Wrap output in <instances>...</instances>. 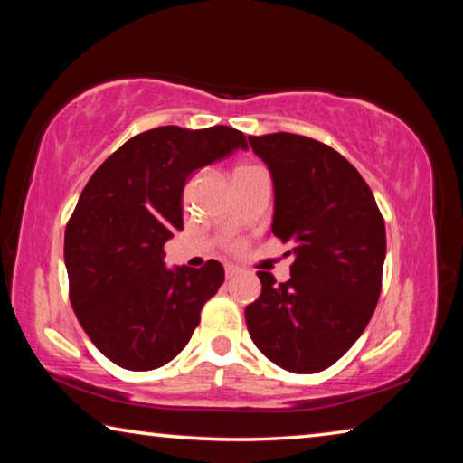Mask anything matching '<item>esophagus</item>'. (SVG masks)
<instances>
[{
    "mask_svg": "<svg viewBox=\"0 0 463 463\" xmlns=\"http://www.w3.org/2000/svg\"><path fill=\"white\" fill-rule=\"evenodd\" d=\"M241 269L237 268V265H226V268H224V273H226V279H232L234 276H237V273H239Z\"/></svg>",
    "mask_w": 463,
    "mask_h": 463,
    "instance_id": "esophagus-1",
    "label": "esophagus"
}]
</instances>
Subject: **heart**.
Here are the masks:
<instances>
[{"label": "heart", "mask_w": 463, "mask_h": 463, "mask_svg": "<svg viewBox=\"0 0 463 463\" xmlns=\"http://www.w3.org/2000/svg\"><path fill=\"white\" fill-rule=\"evenodd\" d=\"M247 167H249V165H242V167H237V171H239V169H247Z\"/></svg>", "instance_id": "1"}]
</instances>
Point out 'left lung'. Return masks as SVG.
Listing matches in <instances>:
<instances>
[{
    "label": "left lung",
    "mask_w": 463,
    "mask_h": 463,
    "mask_svg": "<svg viewBox=\"0 0 463 463\" xmlns=\"http://www.w3.org/2000/svg\"><path fill=\"white\" fill-rule=\"evenodd\" d=\"M249 145L273 177L271 232L294 255L284 284L257 271L249 335L281 370L323 372L354 347L378 304L383 216L359 171L328 145L289 132L249 137Z\"/></svg>",
    "instance_id": "1"
}]
</instances>
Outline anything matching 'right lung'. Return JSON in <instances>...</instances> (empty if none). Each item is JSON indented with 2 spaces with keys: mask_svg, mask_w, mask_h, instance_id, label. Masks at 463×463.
I'll use <instances>...</instances> for the list:
<instances>
[{
  "mask_svg": "<svg viewBox=\"0 0 463 463\" xmlns=\"http://www.w3.org/2000/svg\"><path fill=\"white\" fill-rule=\"evenodd\" d=\"M247 138L231 127H159L127 140L90 177L65 229L69 300L109 362L148 372L171 362L224 281L222 265L167 269L165 242L184 229V185Z\"/></svg>",
  "mask_w": 463,
  "mask_h": 463,
  "instance_id": "add662e5",
  "label": "right lung"
}]
</instances>
